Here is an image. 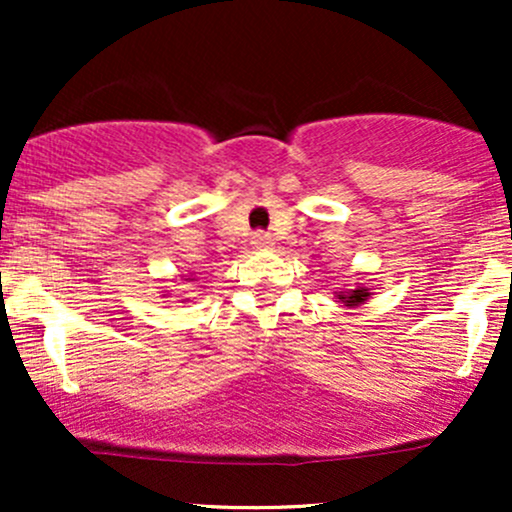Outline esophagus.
<instances>
[{"mask_svg": "<svg viewBox=\"0 0 512 512\" xmlns=\"http://www.w3.org/2000/svg\"><path fill=\"white\" fill-rule=\"evenodd\" d=\"M272 233H267V231H255L252 233V245H255V248H269V245H272Z\"/></svg>", "mask_w": 512, "mask_h": 512, "instance_id": "34e87169", "label": "esophagus"}]
</instances>
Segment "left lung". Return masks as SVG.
I'll return each mask as SVG.
<instances>
[{
	"mask_svg": "<svg viewBox=\"0 0 512 512\" xmlns=\"http://www.w3.org/2000/svg\"><path fill=\"white\" fill-rule=\"evenodd\" d=\"M339 298H342V303H346V305H358V303H363L368 298V289L358 286V289L349 291L346 296H344V293H339Z\"/></svg>",
	"mask_w": 512,
	"mask_h": 512,
	"instance_id": "8db88e82",
	"label": "left lung"
}]
</instances>
